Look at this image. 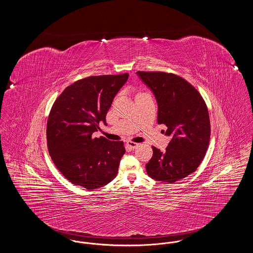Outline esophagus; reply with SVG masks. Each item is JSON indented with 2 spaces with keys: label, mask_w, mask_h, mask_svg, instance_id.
<instances>
[{
  "label": "esophagus",
  "mask_w": 253,
  "mask_h": 253,
  "mask_svg": "<svg viewBox=\"0 0 253 253\" xmlns=\"http://www.w3.org/2000/svg\"><path fill=\"white\" fill-rule=\"evenodd\" d=\"M127 146L129 147V148H131V149H135L137 146H138V143H136V142H132V141H127Z\"/></svg>",
  "instance_id": "esophagus-1"
}]
</instances>
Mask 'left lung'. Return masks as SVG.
<instances>
[{
	"instance_id": "8db88e82",
	"label": "left lung",
	"mask_w": 253,
	"mask_h": 253,
	"mask_svg": "<svg viewBox=\"0 0 253 253\" xmlns=\"http://www.w3.org/2000/svg\"><path fill=\"white\" fill-rule=\"evenodd\" d=\"M154 92L158 105L157 123L165 124L170 135L165 152L153 146L146 164L150 177L172 184L195 171L210 144L211 123L200 93L180 76L166 72L138 71Z\"/></svg>"
}]
</instances>
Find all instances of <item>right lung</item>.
I'll return each instance as SVG.
<instances>
[{
	"mask_svg": "<svg viewBox=\"0 0 253 253\" xmlns=\"http://www.w3.org/2000/svg\"><path fill=\"white\" fill-rule=\"evenodd\" d=\"M128 73L92 76L66 87L49 114L46 139L49 155L61 174L87 190L107 185L118 173L125 154L122 141L93 138L113 99L127 82Z\"/></svg>",
	"mask_w": 253,
	"mask_h": 253,
	"instance_id": "obj_1",
	"label": "right lung"
}]
</instances>
